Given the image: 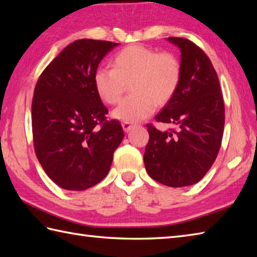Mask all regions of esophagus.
I'll return each mask as SVG.
<instances>
[{
    "label": "esophagus",
    "instance_id": "34e87169",
    "mask_svg": "<svg viewBox=\"0 0 257 257\" xmlns=\"http://www.w3.org/2000/svg\"><path fill=\"white\" fill-rule=\"evenodd\" d=\"M121 125H122V129H123L124 133H129L130 130L134 128V124L133 123H128V122H122Z\"/></svg>",
    "mask_w": 257,
    "mask_h": 257
}]
</instances>
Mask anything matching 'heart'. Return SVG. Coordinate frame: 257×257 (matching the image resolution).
<instances>
[{
	"instance_id": "heart-1",
	"label": "heart",
	"mask_w": 257,
	"mask_h": 257,
	"mask_svg": "<svg viewBox=\"0 0 257 257\" xmlns=\"http://www.w3.org/2000/svg\"><path fill=\"white\" fill-rule=\"evenodd\" d=\"M112 69L100 68L94 76L98 97L108 105L117 103L125 85L133 96L113 109L111 116L133 123L165 106L176 94L181 80V64L170 53H159L145 46H129L120 51L111 62Z\"/></svg>"
}]
</instances>
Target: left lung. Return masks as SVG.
Wrapping results in <instances>:
<instances>
[{
    "label": "left lung",
    "instance_id": "obj_1",
    "mask_svg": "<svg viewBox=\"0 0 257 257\" xmlns=\"http://www.w3.org/2000/svg\"><path fill=\"white\" fill-rule=\"evenodd\" d=\"M180 52L181 80L157 121L177 125L160 132L147 124L149 143L144 162L149 176L168 187L195 184L219 154L224 129V102L214 67L199 46L185 38L169 37Z\"/></svg>",
    "mask_w": 257,
    "mask_h": 257
}]
</instances>
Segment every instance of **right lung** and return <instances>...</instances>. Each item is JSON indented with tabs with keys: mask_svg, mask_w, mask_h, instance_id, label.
Here are the masks:
<instances>
[{
	"mask_svg": "<svg viewBox=\"0 0 257 257\" xmlns=\"http://www.w3.org/2000/svg\"><path fill=\"white\" fill-rule=\"evenodd\" d=\"M119 43L83 38L66 46L44 69L32 101L35 154L53 182L83 191L100 182L123 139L117 120L106 121L98 97V65Z\"/></svg>",
	"mask_w": 257,
	"mask_h": 257,
	"instance_id": "1",
	"label": "right lung"
}]
</instances>
